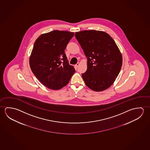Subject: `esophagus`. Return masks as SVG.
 <instances>
[{
  "mask_svg": "<svg viewBox=\"0 0 150 150\" xmlns=\"http://www.w3.org/2000/svg\"><path fill=\"white\" fill-rule=\"evenodd\" d=\"M79 65V63H77L75 65V67H78Z\"/></svg>",
  "mask_w": 150,
  "mask_h": 150,
  "instance_id": "obj_1",
  "label": "esophagus"
}]
</instances>
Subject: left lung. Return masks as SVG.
<instances>
[{
  "label": "left lung",
  "mask_w": 150,
  "mask_h": 150,
  "mask_svg": "<svg viewBox=\"0 0 150 150\" xmlns=\"http://www.w3.org/2000/svg\"><path fill=\"white\" fill-rule=\"evenodd\" d=\"M87 58V69L81 74L86 86L96 91L108 88L120 73L122 57L115 41L106 32L84 30L75 33Z\"/></svg>",
  "instance_id": "8db88e82"
}]
</instances>
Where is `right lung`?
Returning <instances> with one entry per match:
<instances>
[{
    "label": "right lung",
    "mask_w": 150,
    "mask_h": 150,
    "mask_svg": "<svg viewBox=\"0 0 150 150\" xmlns=\"http://www.w3.org/2000/svg\"><path fill=\"white\" fill-rule=\"evenodd\" d=\"M74 35V32L53 30L41 35L35 42L30 57V68L49 89L58 90L66 86L75 72L65 53Z\"/></svg>",
    "instance_id": "1"
}]
</instances>
